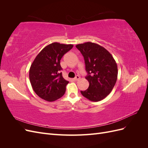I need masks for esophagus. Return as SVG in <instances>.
<instances>
[{"label":"esophagus","instance_id":"esophagus-1","mask_svg":"<svg viewBox=\"0 0 148 148\" xmlns=\"http://www.w3.org/2000/svg\"><path fill=\"white\" fill-rule=\"evenodd\" d=\"M79 79H80V77H79L78 75H77V76H76V77H75V78H74V79H75V80H76V81H77V80Z\"/></svg>","mask_w":148,"mask_h":148}]
</instances>
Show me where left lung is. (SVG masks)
<instances>
[{"mask_svg": "<svg viewBox=\"0 0 148 148\" xmlns=\"http://www.w3.org/2000/svg\"><path fill=\"white\" fill-rule=\"evenodd\" d=\"M83 55L88 88L82 95L88 99L97 102L104 99L112 90L117 79V65L110 53L99 44L91 42L76 46Z\"/></svg>", "mask_w": 148, "mask_h": 148, "instance_id": "obj_1", "label": "left lung"}]
</instances>
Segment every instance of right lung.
<instances>
[{"label":"right lung","mask_w":148,"mask_h":148,"mask_svg":"<svg viewBox=\"0 0 148 148\" xmlns=\"http://www.w3.org/2000/svg\"><path fill=\"white\" fill-rule=\"evenodd\" d=\"M72 44L53 42L44 47L31 64L29 77L33 89L42 99L52 102L64 96L69 82L62 77L60 60Z\"/></svg>","instance_id":"1"}]
</instances>
